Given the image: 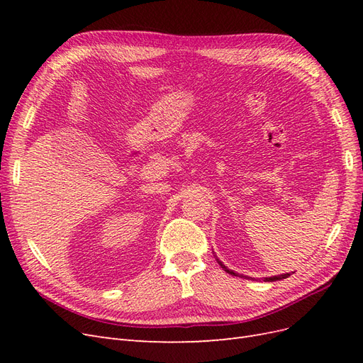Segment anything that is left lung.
Masks as SVG:
<instances>
[{
  "mask_svg": "<svg viewBox=\"0 0 363 363\" xmlns=\"http://www.w3.org/2000/svg\"><path fill=\"white\" fill-rule=\"evenodd\" d=\"M218 260V259H216ZM218 263H219V265H221V268L224 269V271H227L228 274H232V276H239V274H236L235 271H232V269H228L227 267H224L223 265V262H219L218 260ZM291 276V274H281V276H274V277H267V279H263V280H265V281H276V280H283V279H288Z\"/></svg>",
  "mask_w": 363,
  "mask_h": 363,
  "instance_id": "left-lung-1",
  "label": "left lung"
}]
</instances>
